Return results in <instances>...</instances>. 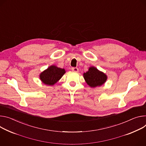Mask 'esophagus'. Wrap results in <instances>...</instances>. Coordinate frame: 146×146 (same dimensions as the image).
<instances>
[{
	"mask_svg": "<svg viewBox=\"0 0 146 146\" xmlns=\"http://www.w3.org/2000/svg\"><path fill=\"white\" fill-rule=\"evenodd\" d=\"M72 70L75 72H78V69L77 68H72Z\"/></svg>",
	"mask_w": 146,
	"mask_h": 146,
	"instance_id": "obj_1",
	"label": "esophagus"
}]
</instances>
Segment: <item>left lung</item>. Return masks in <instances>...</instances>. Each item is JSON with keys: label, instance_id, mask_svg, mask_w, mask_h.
<instances>
[{"label": "left lung", "instance_id": "8db88e82", "mask_svg": "<svg viewBox=\"0 0 146 146\" xmlns=\"http://www.w3.org/2000/svg\"><path fill=\"white\" fill-rule=\"evenodd\" d=\"M83 77L87 84L93 88L102 86L107 80V76L94 66L90 67L88 70L83 74Z\"/></svg>", "mask_w": 146, "mask_h": 146}]
</instances>
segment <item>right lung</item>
Returning a JSON list of instances; mask_svg holds the SVG:
<instances>
[{"mask_svg":"<svg viewBox=\"0 0 146 146\" xmlns=\"http://www.w3.org/2000/svg\"><path fill=\"white\" fill-rule=\"evenodd\" d=\"M65 73L64 69L52 65L40 74L39 78L44 84L48 86H53L60 80Z\"/></svg>","mask_w":146,"mask_h":146,"instance_id":"add662e5","label":"right lung"}]
</instances>
